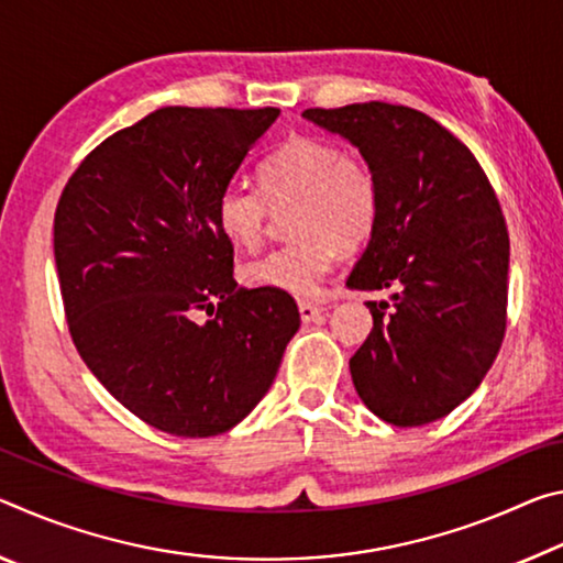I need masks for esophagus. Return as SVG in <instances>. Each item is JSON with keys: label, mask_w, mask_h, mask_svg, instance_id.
<instances>
[{"label": "esophagus", "mask_w": 563, "mask_h": 563, "mask_svg": "<svg viewBox=\"0 0 563 563\" xmlns=\"http://www.w3.org/2000/svg\"><path fill=\"white\" fill-rule=\"evenodd\" d=\"M299 314L303 324H311V321H319L324 317V307H319L314 301H299Z\"/></svg>", "instance_id": "34e87169"}]
</instances>
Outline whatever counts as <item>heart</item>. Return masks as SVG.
<instances>
[{
	"instance_id": "1",
	"label": "heart",
	"mask_w": 563,
	"mask_h": 563,
	"mask_svg": "<svg viewBox=\"0 0 563 563\" xmlns=\"http://www.w3.org/2000/svg\"><path fill=\"white\" fill-rule=\"evenodd\" d=\"M256 189L227 187L214 207L219 234L239 249L262 244L272 211H289V244L244 266L254 289L317 297L339 249L354 252L376 232L382 189L362 156L319 136H289L256 169Z\"/></svg>"
}]
</instances>
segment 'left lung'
Masks as SVG:
<instances>
[{
	"label": "left lung",
	"mask_w": 563,
	"mask_h": 563,
	"mask_svg": "<svg viewBox=\"0 0 563 563\" xmlns=\"http://www.w3.org/2000/svg\"><path fill=\"white\" fill-rule=\"evenodd\" d=\"M309 122L358 146L382 214L346 287L374 329L349 358L356 394L394 427H423L476 391L499 354L509 297V232L482 164L449 129L409 107L364 101L307 109Z\"/></svg>",
	"instance_id": "obj_1"
}]
</instances>
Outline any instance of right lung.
<instances>
[{"label":"right lung","mask_w":563,"mask_h":563,"mask_svg":"<svg viewBox=\"0 0 563 563\" xmlns=\"http://www.w3.org/2000/svg\"><path fill=\"white\" fill-rule=\"evenodd\" d=\"M276 117L274 107L156 109L95 146L54 211L74 346L122 407L174 437L236 427L299 329L289 294L239 287L214 219Z\"/></svg>","instance_id":"1"}]
</instances>
